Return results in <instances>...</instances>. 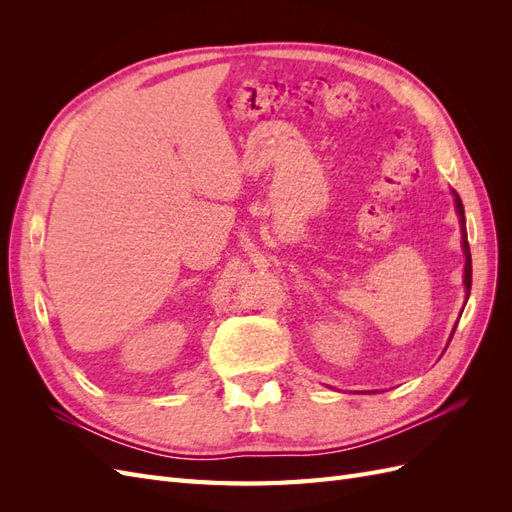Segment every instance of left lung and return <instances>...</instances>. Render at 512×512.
<instances>
[{
  "instance_id": "1",
  "label": "left lung",
  "mask_w": 512,
  "mask_h": 512,
  "mask_svg": "<svg viewBox=\"0 0 512 512\" xmlns=\"http://www.w3.org/2000/svg\"><path fill=\"white\" fill-rule=\"evenodd\" d=\"M451 194H453V198H455V209H457L459 226H461V247H463V256H466V267H463V286H466V290H468V292H466V301H468V299H470V288H472V256H470L468 232H466V215H463V203H461L459 194H457L455 190H451ZM463 307H466V303H463ZM461 312H463V309H461ZM459 316H461V314H459ZM457 324H459V320L455 322L451 337H448V344H451V339H453V335H455ZM448 344H446V348H448ZM367 393H378V391H367Z\"/></svg>"
}]
</instances>
